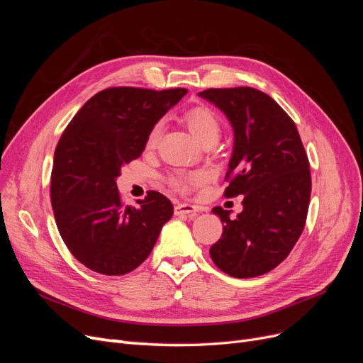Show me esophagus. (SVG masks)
Returning <instances> with one entry per match:
<instances>
[{
	"label": "esophagus",
	"mask_w": 363,
	"mask_h": 363,
	"mask_svg": "<svg viewBox=\"0 0 363 363\" xmlns=\"http://www.w3.org/2000/svg\"><path fill=\"white\" fill-rule=\"evenodd\" d=\"M196 212H199V208L192 204H186V203H177L174 207V213L177 216L194 218L196 215Z\"/></svg>",
	"instance_id": "1"
}]
</instances>
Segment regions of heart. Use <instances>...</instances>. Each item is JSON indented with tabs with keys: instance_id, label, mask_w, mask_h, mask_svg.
Returning a JSON list of instances; mask_svg holds the SVG:
<instances>
[{
	"instance_id": "1",
	"label": "heart",
	"mask_w": 363,
	"mask_h": 363,
	"mask_svg": "<svg viewBox=\"0 0 363 363\" xmlns=\"http://www.w3.org/2000/svg\"><path fill=\"white\" fill-rule=\"evenodd\" d=\"M183 123L186 127L189 128L192 136L199 140L200 145H207V144H216L221 138L223 133V124L219 121L218 115L211 111L208 107L199 106V107H192L191 111L186 112L183 115ZM160 131L162 127L160 124L152 125L150 133L147 136V147L148 148H155L157 145V142L160 139ZM201 175L196 172H175L169 177V184L175 191L184 192L194 186L199 184L201 182Z\"/></svg>"
}]
</instances>
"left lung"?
Here are the masks:
<instances>
[{
  "instance_id": "left-lung-1",
  "label": "left lung",
  "mask_w": 363,
  "mask_h": 363,
  "mask_svg": "<svg viewBox=\"0 0 363 363\" xmlns=\"http://www.w3.org/2000/svg\"><path fill=\"white\" fill-rule=\"evenodd\" d=\"M225 113L235 131L224 191L244 195L242 212L223 207V236L211 247L215 265L236 279L267 274L289 256L309 211V159L291 116L255 87L207 89L199 94Z\"/></svg>"
}]
</instances>
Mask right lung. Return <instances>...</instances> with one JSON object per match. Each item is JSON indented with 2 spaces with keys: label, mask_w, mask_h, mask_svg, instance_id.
I'll use <instances>...</instances> for the list:
<instances>
[{
  "label": "right lung",
  "mask_w": 363,
  "mask_h": 363,
  "mask_svg": "<svg viewBox=\"0 0 363 363\" xmlns=\"http://www.w3.org/2000/svg\"><path fill=\"white\" fill-rule=\"evenodd\" d=\"M186 92L108 87L65 128L54 151L51 206L65 245L86 268L104 276L136 269L171 219L172 203L156 191L136 207L125 206L116 177L142 155L151 127Z\"/></svg>",
  "instance_id": "add662e5"
}]
</instances>
